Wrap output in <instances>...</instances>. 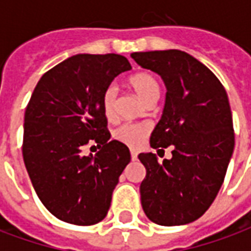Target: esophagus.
I'll return each mask as SVG.
<instances>
[{
	"label": "esophagus",
	"instance_id": "1",
	"mask_svg": "<svg viewBox=\"0 0 251 251\" xmlns=\"http://www.w3.org/2000/svg\"><path fill=\"white\" fill-rule=\"evenodd\" d=\"M130 156H131V160H133V161H136L138 153H137L136 151H130Z\"/></svg>",
	"mask_w": 251,
	"mask_h": 251
}]
</instances>
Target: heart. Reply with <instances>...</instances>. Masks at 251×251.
I'll return each instance as SVG.
<instances>
[{
	"instance_id": "b5f03b06",
	"label": "heart",
	"mask_w": 251,
	"mask_h": 251,
	"mask_svg": "<svg viewBox=\"0 0 251 251\" xmlns=\"http://www.w3.org/2000/svg\"><path fill=\"white\" fill-rule=\"evenodd\" d=\"M129 86L147 106L156 103L160 98V94H161L160 80L153 74L148 71H140L136 72L134 75H131L130 79H129ZM115 97H117V90L113 86L106 88L103 97H102L103 113L106 118H109V120L114 117ZM148 133H149V126L148 125L125 124L114 131V137L115 140H118L127 147L134 148L141 144L144 137L147 136Z\"/></svg>"
}]
</instances>
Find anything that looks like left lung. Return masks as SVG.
I'll use <instances>...</instances> for the list:
<instances>
[{"label":"left lung","mask_w":251,"mask_h":251,"mask_svg":"<svg viewBox=\"0 0 251 251\" xmlns=\"http://www.w3.org/2000/svg\"><path fill=\"white\" fill-rule=\"evenodd\" d=\"M130 56L165 83L163 115L152 131L151 147L174 149L172 158L163 163L153 153L138 154L147 169L140 185L142 210L161 226L187 225L210 208L232 156L234 129L226 90L187 52H133Z\"/></svg>","instance_id":"left-lung-1"}]
</instances>
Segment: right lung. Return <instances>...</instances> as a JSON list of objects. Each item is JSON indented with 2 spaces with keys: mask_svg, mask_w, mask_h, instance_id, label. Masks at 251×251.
Listing matches in <instances>:
<instances>
[{
  "mask_svg": "<svg viewBox=\"0 0 251 251\" xmlns=\"http://www.w3.org/2000/svg\"><path fill=\"white\" fill-rule=\"evenodd\" d=\"M129 70L121 55L79 53L46 72L33 90L24 117L25 168L41 203L60 221L90 226L109 211L130 152L110 141L102 97ZM88 142L101 147L95 156L81 153Z\"/></svg>",
  "mask_w": 251,
  "mask_h": 251,
  "instance_id": "obj_1",
  "label": "right lung"
}]
</instances>
